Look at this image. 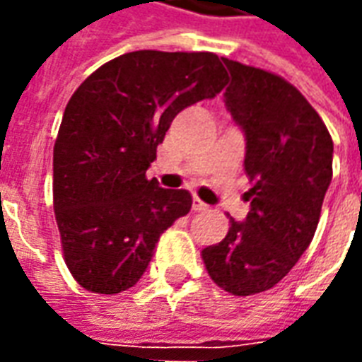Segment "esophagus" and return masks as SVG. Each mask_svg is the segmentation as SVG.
I'll return each mask as SVG.
<instances>
[{
  "label": "esophagus",
  "mask_w": 362,
  "mask_h": 362,
  "mask_svg": "<svg viewBox=\"0 0 362 362\" xmlns=\"http://www.w3.org/2000/svg\"><path fill=\"white\" fill-rule=\"evenodd\" d=\"M192 207H194V211H207V209H209V205L204 204L199 197H194V204H192Z\"/></svg>",
  "instance_id": "obj_1"
}]
</instances>
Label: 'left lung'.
Returning <instances> with one entry per match:
<instances>
[{
  "instance_id": "left-lung-1",
  "label": "left lung",
  "mask_w": 362,
  "mask_h": 362,
  "mask_svg": "<svg viewBox=\"0 0 362 362\" xmlns=\"http://www.w3.org/2000/svg\"><path fill=\"white\" fill-rule=\"evenodd\" d=\"M230 71L225 106L246 137L250 211L202 250L205 269L236 296L262 293L310 246L332 182L334 141L318 112L283 77L223 58Z\"/></svg>"
}]
</instances>
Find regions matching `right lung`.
I'll return each instance as SVG.
<instances>
[{
    "label": "right lung",
    "instance_id": "right-lung-1",
    "mask_svg": "<svg viewBox=\"0 0 362 362\" xmlns=\"http://www.w3.org/2000/svg\"><path fill=\"white\" fill-rule=\"evenodd\" d=\"M225 85L211 52L137 50L98 67L69 98L54 145V211L83 288L134 287L160 235L189 211V192L160 188L145 173L176 114Z\"/></svg>",
    "mask_w": 362,
    "mask_h": 362
}]
</instances>
